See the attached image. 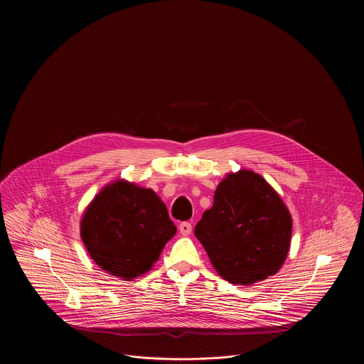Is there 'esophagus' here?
Listing matches in <instances>:
<instances>
[{
    "mask_svg": "<svg viewBox=\"0 0 364 364\" xmlns=\"http://www.w3.org/2000/svg\"><path fill=\"white\" fill-rule=\"evenodd\" d=\"M179 231H181V234H182V235H189V234L192 232V224H191V223H188V221L181 223V225H179Z\"/></svg>",
    "mask_w": 364,
    "mask_h": 364,
    "instance_id": "34e87169",
    "label": "esophagus"
}]
</instances>
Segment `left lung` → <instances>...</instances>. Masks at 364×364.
Wrapping results in <instances>:
<instances>
[{"instance_id": "8db88e82", "label": "left lung", "mask_w": 364, "mask_h": 364, "mask_svg": "<svg viewBox=\"0 0 364 364\" xmlns=\"http://www.w3.org/2000/svg\"><path fill=\"white\" fill-rule=\"evenodd\" d=\"M293 218L259 173L230 172L214 203L195 227L215 272L232 284L251 286L276 274L290 251Z\"/></svg>"}]
</instances>
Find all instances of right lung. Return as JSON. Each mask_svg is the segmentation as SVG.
<instances>
[{"instance_id": "right-lung-1", "label": "right lung", "mask_w": 364, "mask_h": 364, "mask_svg": "<svg viewBox=\"0 0 364 364\" xmlns=\"http://www.w3.org/2000/svg\"><path fill=\"white\" fill-rule=\"evenodd\" d=\"M80 234L88 255L104 272L132 282L154 266L176 227L153 189L117 179L84 210Z\"/></svg>"}]
</instances>
